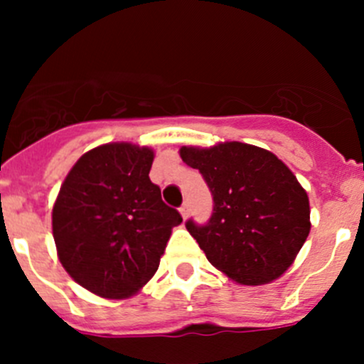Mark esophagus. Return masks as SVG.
<instances>
[{"instance_id":"obj_1","label":"esophagus","mask_w":364,"mask_h":364,"mask_svg":"<svg viewBox=\"0 0 364 364\" xmlns=\"http://www.w3.org/2000/svg\"><path fill=\"white\" fill-rule=\"evenodd\" d=\"M179 213H181L183 218H188V215H190V205H188V203H185V204L181 205V208H179Z\"/></svg>"}]
</instances>
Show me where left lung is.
<instances>
[{"mask_svg": "<svg viewBox=\"0 0 364 364\" xmlns=\"http://www.w3.org/2000/svg\"><path fill=\"white\" fill-rule=\"evenodd\" d=\"M179 156L211 190L209 222H186L209 262L241 285L280 278L311 227L310 200L294 172L267 149L237 141L183 146Z\"/></svg>", "mask_w": 364, "mask_h": 364, "instance_id": "obj_1", "label": "left lung"}]
</instances>
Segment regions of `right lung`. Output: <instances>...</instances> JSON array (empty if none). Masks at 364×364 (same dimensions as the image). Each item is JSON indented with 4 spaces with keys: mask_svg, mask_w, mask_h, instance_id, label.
<instances>
[{
    "mask_svg": "<svg viewBox=\"0 0 364 364\" xmlns=\"http://www.w3.org/2000/svg\"><path fill=\"white\" fill-rule=\"evenodd\" d=\"M153 159L148 146L109 142L84 153L61 185L53 205L58 259L93 294H137L183 222L149 179Z\"/></svg>",
    "mask_w": 364,
    "mask_h": 364,
    "instance_id": "1",
    "label": "right lung"
}]
</instances>
